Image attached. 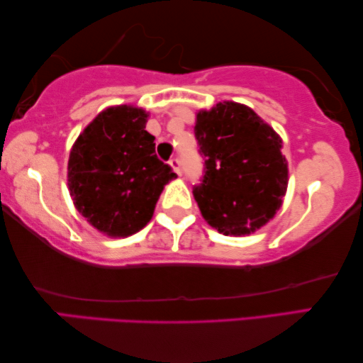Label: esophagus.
I'll use <instances>...</instances> for the list:
<instances>
[{"instance_id": "obj_1", "label": "esophagus", "mask_w": 363, "mask_h": 363, "mask_svg": "<svg viewBox=\"0 0 363 363\" xmlns=\"http://www.w3.org/2000/svg\"><path fill=\"white\" fill-rule=\"evenodd\" d=\"M170 165H172V169H174V172L177 175H182L183 174V165H182V160L180 159H177V157H174L170 160Z\"/></svg>"}]
</instances>
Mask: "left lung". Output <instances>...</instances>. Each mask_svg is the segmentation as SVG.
Listing matches in <instances>:
<instances>
[{
	"label": "left lung",
	"mask_w": 363,
	"mask_h": 363,
	"mask_svg": "<svg viewBox=\"0 0 363 363\" xmlns=\"http://www.w3.org/2000/svg\"><path fill=\"white\" fill-rule=\"evenodd\" d=\"M204 174L193 194L207 223L249 235L273 218L288 188L281 138L245 104L225 101L196 116Z\"/></svg>",
	"instance_id": "8db88e82"
}]
</instances>
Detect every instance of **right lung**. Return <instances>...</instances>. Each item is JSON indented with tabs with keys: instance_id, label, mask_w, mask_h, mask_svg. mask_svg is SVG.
<instances>
[{
	"instance_id": "obj_1",
	"label": "right lung",
	"mask_w": 363,
	"mask_h": 363,
	"mask_svg": "<svg viewBox=\"0 0 363 363\" xmlns=\"http://www.w3.org/2000/svg\"><path fill=\"white\" fill-rule=\"evenodd\" d=\"M146 122L147 112L140 108H108L70 151L67 182L74 204L108 236H130L145 227L164 186L177 177L157 159Z\"/></svg>"
}]
</instances>
